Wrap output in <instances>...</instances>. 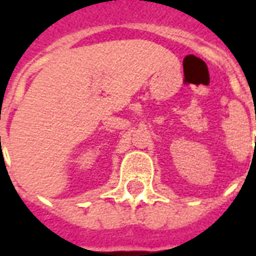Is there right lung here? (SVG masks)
I'll return each mask as SVG.
<instances>
[{
  "instance_id": "right-lung-1",
  "label": "right lung",
  "mask_w": 256,
  "mask_h": 256,
  "mask_svg": "<svg viewBox=\"0 0 256 256\" xmlns=\"http://www.w3.org/2000/svg\"><path fill=\"white\" fill-rule=\"evenodd\" d=\"M0 138H1V137H0Z\"/></svg>"
}]
</instances>
